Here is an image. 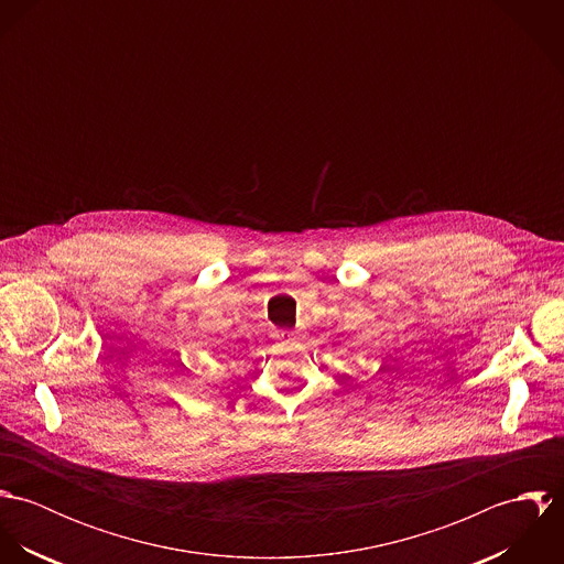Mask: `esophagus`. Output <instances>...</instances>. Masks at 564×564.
Returning <instances> with one entry per match:
<instances>
[{
  "instance_id": "obj_1",
  "label": "esophagus",
  "mask_w": 564,
  "mask_h": 564,
  "mask_svg": "<svg viewBox=\"0 0 564 564\" xmlns=\"http://www.w3.org/2000/svg\"><path fill=\"white\" fill-rule=\"evenodd\" d=\"M278 336H280L282 340H286V338H291V336H293V332H289V329H282Z\"/></svg>"
}]
</instances>
